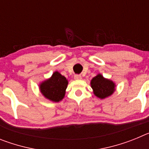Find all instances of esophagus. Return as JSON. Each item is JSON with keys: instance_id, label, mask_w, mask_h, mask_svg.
<instances>
[{"instance_id": "34e87169", "label": "esophagus", "mask_w": 149, "mask_h": 149, "mask_svg": "<svg viewBox=\"0 0 149 149\" xmlns=\"http://www.w3.org/2000/svg\"><path fill=\"white\" fill-rule=\"evenodd\" d=\"M74 78L75 79V80H81L82 77L81 75H79V74H76V75L74 76Z\"/></svg>"}]
</instances>
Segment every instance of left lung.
I'll use <instances>...</instances> for the list:
<instances>
[{
	"mask_svg": "<svg viewBox=\"0 0 149 149\" xmlns=\"http://www.w3.org/2000/svg\"><path fill=\"white\" fill-rule=\"evenodd\" d=\"M90 85L95 95L100 99H104L112 95L116 86L113 81L105 78L100 73L91 80Z\"/></svg>",
	"mask_w": 149,
	"mask_h": 149,
	"instance_id": "obj_1",
	"label": "left lung"
}]
</instances>
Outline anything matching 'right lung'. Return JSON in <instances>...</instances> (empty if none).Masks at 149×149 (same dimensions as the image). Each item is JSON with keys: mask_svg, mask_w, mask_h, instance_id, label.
Segmentation results:
<instances>
[{"mask_svg": "<svg viewBox=\"0 0 149 149\" xmlns=\"http://www.w3.org/2000/svg\"><path fill=\"white\" fill-rule=\"evenodd\" d=\"M68 81L65 76L56 71L51 77L39 84V90L45 98L53 102H59L65 97Z\"/></svg>", "mask_w": 149, "mask_h": 149, "instance_id": "right-lung-1", "label": "right lung"}]
</instances>
